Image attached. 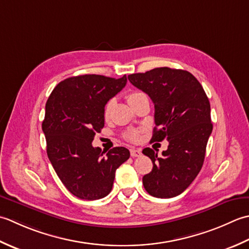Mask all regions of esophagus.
Listing matches in <instances>:
<instances>
[{
    "label": "esophagus",
    "mask_w": 249,
    "mask_h": 249,
    "mask_svg": "<svg viewBox=\"0 0 249 249\" xmlns=\"http://www.w3.org/2000/svg\"><path fill=\"white\" fill-rule=\"evenodd\" d=\"M130 154H131V157H140L141 155H142V151H141V149H135V148H132L131 150H130Z\"/></svg>",
    "instance_id": "obj_1"
}]
</instances>
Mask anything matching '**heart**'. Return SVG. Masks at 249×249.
Instances as JSON below:
<instances>
[{"mask_svg":"<svg viewBox=\"0 0 249 249\" xmlns=\"http://www.w3.org/2000/svg\"><path fill=\"white\" fill-rule=\"evenodd\" d=\"M142 95H144V93L140 92V91H133V92H130L128 95H126V101H128V103L131 105L132 103L134 102L135 100H138L139 98H141ZM111 107H113V101H108L107 103H106L105 107H104V117L107 118L109 116V113H110V109ZM125 138L128 139L129 141H132V142H136L139 141L140 139V131L138 130H131L129 131L128 133L125 134Z\"/></svg>","mask_w":249,"mask_h":249,"instance_id":"1","label":"heart"}]
</instances>
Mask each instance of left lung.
Listing matches in <instances>:
<instances>
[{"mask_svg":"<svg viewBox=\"0 0 249 249\" xmlns=\"http://www.w3.org/2000/svg\"><path fill=\"white\" fill-rule=\"evenodd\" d=\"M128 78L155 104L151 142H169L162 157L148 147L143 149L154 164L143 177L144 188L161 199L178 196L195 180L204 162L213 130L209 98L195 76L184 70L157 68Z\"/></svg>","mask_w":249,"mask_h":249,"instance_id":"8db88e82","label":"left lung"}]
</instances>
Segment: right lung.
I'll use <instances>...</instances> for the list:
<instances>
[{
	"label": "right lung",
	"instance_id": "right-lung-1",
	"mask_svg": "<svg viewBox=\"0 0 249 249\" xmlns=\"http://www.w3.org/2000/svg\"><path fill=\"white\" fill-rule=\"evenodd\" d=\"M126 76L79 75L62 80L50 93L42 129L47 155L60 180L83 200H98L113 188L115 172L129 159L130 151L115 147L105 154L92 146L104 126V107L123 90ZM106 152V151H105Z\"/></svg>",
	"mask_w": 249,
	"mask_h": 249
}]
</instances>
